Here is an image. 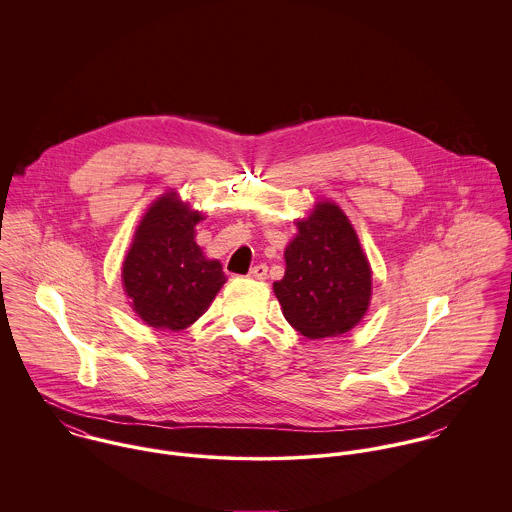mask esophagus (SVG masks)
<instances>
[{
  "mask_svg": "<svg viewBox=\"0 0 512 512\" xmlns=\"http://www.w3.org/2000/svg\"><path fill=\"white\" fill-rule=\"evenodd\" d=\"M266 276H268L266 264H258V266L250 268V272H248V278H252V280H266Z\"/></svg>",
  "mask_w": 512,
  "mask_h": 512,
  "instance_id": "1",
  "label": "esophagus"
}]
</instances>
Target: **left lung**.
<instances>
[{"mask_svg":"<svg viewBox=\"0 0 512 512\" xmlns=\"http://www.w3.org/2000/svg\"><path fill=\"white\" fill-rule=\"evenodd\" d=\"M284 250L286 274L274 282L284 317L317 341L355 329L370 307L372 268L355 226L335 201H315Z\"/></svg>","mask_w":512,"mask_h":512,"instance_id":"1","label":"left lung"}]
</instances>
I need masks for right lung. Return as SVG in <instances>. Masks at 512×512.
I'll use <instances>...</instances> for the list:
<instances>
[{
  "mask_svg": "<svg viewBox=\"0 0 512 512\" xmlns=\"http://www.w3.org/2000/svg\"><path fill=\"white\" fill-rule=\"evenodd\" d=\"M205 215L171 189L138 222L122 262V286L134 313L153 329L193 325L226 284L222 264L197 244Z\"/></svg>",
  "mask_w": 512,
  "mask_h": 512,
  "instance_id": "add662e5",
  "label": "right lung"
}]
</instances>
